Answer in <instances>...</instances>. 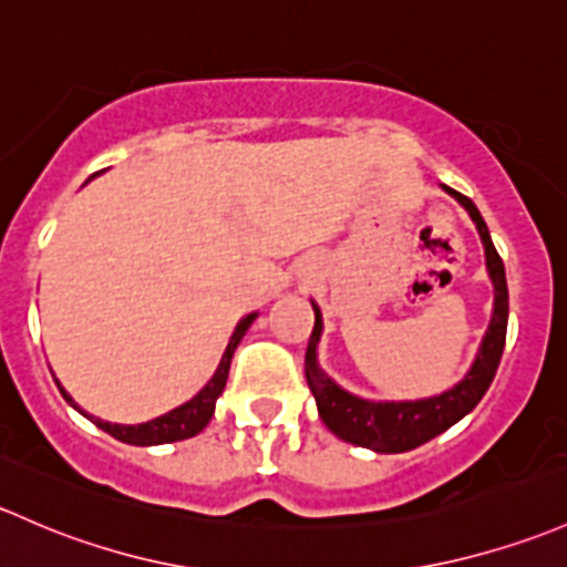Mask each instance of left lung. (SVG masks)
Listing matches in <instances>:
<instances>
[{"label":"left lung","instance_id":"1","mask_svg":"<svg viewBox=\"0 0 567 567\" xmlns=\"http://www.w3.org/2000/svg\"><path fill=\"white\" fill-rule=\"evenodd\" d=\"M443 189L454 195L458 204L467 208L470 217H473L481 241H484L486 268L494 285L492 323H488L473 367H470V372L464 374V380H458L454 389L443 391L440 396L415 399V402H372V399H361L355 393L339 389L329 374L318 367V342L320 333H323V318H320L318 303H312L315 329L312 337H309L307 355H303V372H307L309 391L315 393V402H318L320 419L339 440L361 445V449H372L378 454L413 451L429 443L432 437H437V434H443L456 421H462L484 399L494 374H497L499 359H503L505 329H508V282H505L503 258L494 249L484 217H481L473 200L467 195L456 193V189L445 187V184Z\"/></svg>","mask_w":567,"mask_h":567}]
</instances>
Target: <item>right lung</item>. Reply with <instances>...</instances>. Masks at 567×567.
Segmentation results:
<instances>
[{"label": "right lung", "mask_w": 567, "mask_h": 567, "mask_svg": "<svg viewBox=\"0 0 567 567\" xmlns=\"http://www.w3.org/2000/svg\"><path fill=\"white\" fill-rule=\"evenodd\" d=\"M258 318V315H247V318L241 320V323L236 326L234 337H230L228 348H225L223 353V361H219L217 372H214V378L208 380V383L195 393L189 402H184L182 408L171 410V413L159 415V419L154 421H146V424H138V426H124V424H109V421L103 419H89L94 421L103 432H109L111 437L122 440V443L127 445H163V443H176V440H187V437H195L198 432H204L208 421H212L214 415V404H217L219 393H223L225 383H228V369H230V359H234L238 342H241V337L247 333L249 326H252V320ZM59 391H62V396L68 399L73 408H79V404L73 402V396H70L68 391L59 385ZM86 415V413H83Z\"/></svg>", "instance_id": "right-lung-1"}]
</instances>
